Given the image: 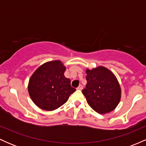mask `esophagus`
Returning a JSON list of instances; mask_svg holds the SVG:
<instances>
[{
    "label": "esophagus",
    "mask_w": 146,
    "mask_h": 146,
    "mask_svg": "<svg viewBox=\"0 0 146 146\" xmlns=\"http://www.w3.org/2000/svg\"><path fill=\"white\" fill-rule=\"evenodd\" d=\"M77 89L78 90H82L83 89V86L82 85H79V86L78 87V88H77Z\"/></svg>",
    "instance_id": "34e87169"
}]
</instances>
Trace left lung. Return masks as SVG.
I'll use <instances>...</instances> for the list:
<instances>
[{
	"instance_id": "8db88e82",
	"label": "left lung",
	"mask_w": 146,
	"mask_h": 146,
	"mask_svg": "<svg viewBox=\"0 0 146 146\" xmlns=\"http://www.w3.org/2000/svg\"><path fill=\"white\" fill-rule=\"evenodd\" d=\"M86 73L87 84L82 93L88 105L100 114L115 110L121 96V87L115 74L102 66L86 68Z\"/></svg>"
}]
</instances>
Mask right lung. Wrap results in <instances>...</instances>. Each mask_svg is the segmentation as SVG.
Instances as JSON below:
<instances>
[{
    "label": "right lung",
    "mask_w": 146,
    "mask_h": 146,
    "mask_svg": "<svg viewBox=\"0 0 146 146\" xmlns=\"http://www.w3.org/2000/svg\"><path fill=\"white\" fill-rule=\"evenodd\" d=\"M66 66L60 60L40 66L29 79L28 92L33 103L41 109L51 111L66 103L75 88L65 78Z\"/></svg>",
    "instance_id": "1"
}]
</instances>
